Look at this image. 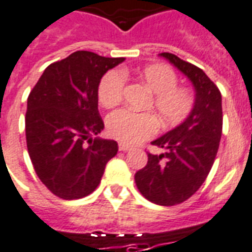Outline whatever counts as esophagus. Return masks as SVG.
I'll return each instance as SVG.
<instances>
[{
  "label": "esophagus",
  "instance_id": "1",
  "mask_svg": "<svg viewBox=\"0 0 252 252\" xmlns=\"http://www.w3.org/2000/svg\"><path fill=\"white\" fill-rule=\"evenodd\" d=\"M118 149L121 150V152H127V150H130V146H128V145H125V144H119Z\"/></svg>",
  "mask_w": 252,
  "mask_h": 252
}]
</instances>
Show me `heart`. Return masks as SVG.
Instances as JSON below:
<instances>
[{"label": "heart", "mask_w": 252, "mask_h": 252, "mask_svg": "<svg viewBox=\"0 0 252 252\" xmlns=\"http://www.w3.org/2000/svg\"><path fill=\"white\" fill-rule=\"evenodd\" d=\"M139 79L153 93L149 108L164 126H177L188 118L194 106L190 90L180 87L179 76L165 64H150L138 72ZM126 76L122 71L111 69L102 76L98 86V99L104 107H115L124 98ZM157 119L153 114L119 110L107 118V131L113 138L126 145H135L157 133Z\"/></svg>", "instance_id": "1"}]
</instances>
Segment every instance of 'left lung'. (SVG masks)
Wrapping results in <instances>:
<instances>
[{"mask_svg":"<svg viewBox=\"0 0 252 252\" xmlns=\"http://www.w3.org/2000/svg\"><path fill=\"white\" fill-rule=\"evenodd\" d=\"M161 56L179 68L196 91L188 118L152 142L165 153H148V164L134 177L145 199L168 207L188 200L207 179L221 138L223 110L219 88L201 68L173 53Z\"/></svg>","mask_w":252,"mask_h":252,"instance_id":"left-lung-1","label":"left lung"}]
</instances>
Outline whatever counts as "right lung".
I'll use <instances>...</instances> for the list:
<instances>
[{"instance_id": "add662e5", "label": "right lung", "mask_w": 252, "mask_h": 252, "mask_svg": "<svg viewBox=\"0 0 252 252\" xmlns=\"http://www.w3.org/2000/svg\"><path fill=\"white\" fill-rule=\"evenodd\" d=\"M124 58L78 51L45 68L28 96L27 148L34 172L64 200L93 193L118 152L113 139L91 138L104 124L98 111L100 79Z\"/></svg>"}]
</instances>
